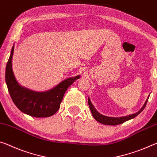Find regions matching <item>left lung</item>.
Masks as SVG:
<instances>
[{"label":"left lung","instance_id":"obj_1","mask_svg":"<svg viewBox=\"0 0 157 157\" xmlns=\"http://www.w3.org/2000/svg\"><path fill=\"white\" fill-rule=\"evenodd\" d=\"M149 97H150V95L148 96L147 98V100L145 101V104H144L143 106L142 107L140 110L138 112H137V113L132 114H129V115L125 116V117H108V116H105V115H103V114H101L99 113L96 110L95 107L94 106L93 104L91 103L89 97L88 98V104H89V108H90V110L91 112L92 115H93L94 118L97 121H98V122H100L103 124H105V125L115 126V125H118V124H122L124 122H125V121L130 120V119H133L134 117H136V116H138V114H140L141 112L144 110V109H145L146 104H147V103Z\"/></svg>","mask_w":157,"mask_h":157}]
</instances>
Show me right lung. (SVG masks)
<instances>
[{
	"label": "right lung",
	"instance_id": "1",
	"mask_svg": "<svg viewBox=\"0 0 157 157\" xmlns=\"http://www.w3.org/2000/svg\"><path fill=\"white\" fill-rule=\"evenodd\" d=\"M12 46L6 69V82L11 98L22 113L34 117H49L60 108L64 94L75 81L79 79L77 75L64 79L56 86L46 91H35L21 86L14 77L12 70Z\"/></svg>",
	"mask_w": 157,
	"mask_h": 157
}]
</instances>
